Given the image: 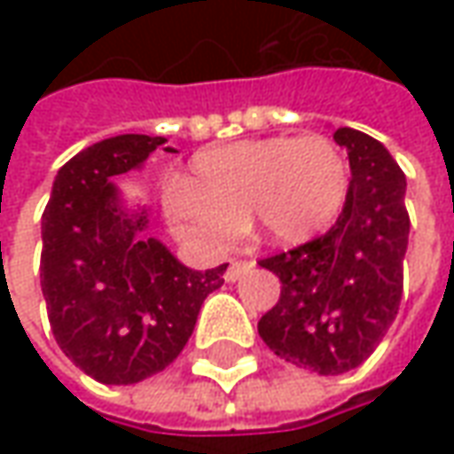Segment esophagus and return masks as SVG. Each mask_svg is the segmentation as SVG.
Wrapping results in <instances>:
<instances>
[{"label": "esophagus", "mask_w": 454, "mask_h": 454, "mask_svg": "<svg viewBox=\"0 0 454 454\" xmlns=\"http://www.w3.org/2000/svg\"><path fill=\"white\" fill-rule=\"evenodd\" d=\"M253 268H254V260H232V262L227 265L224 280H227V283H235V280H239L245 272L253 270Z\"/></svg>", "instance_id": "1"}]
</instances>
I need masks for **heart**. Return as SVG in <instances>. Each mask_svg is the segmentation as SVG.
I'll use <instances>...</instances> for the list:
<instances>
[{"label":"heart","instance_id":"heart-1","mask_svg":"<svg viewBox=\"0 0 454 454\" xmlns=\"http://www.w3.org/2000/svg\"><path fill=\"white\" fill-rule=\"evenodd\" d=\"M348 168L323 136H270L200 151L166 194L174 237L201 253L227 250L245 219L275 245H303L339 217Z\"/></svg>","mask_w":454,"mask_h":454}]
</instances>
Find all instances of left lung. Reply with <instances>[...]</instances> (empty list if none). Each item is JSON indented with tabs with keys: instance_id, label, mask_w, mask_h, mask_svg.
I'll list each match as a JSON object with an SVG mask.
<instances>
[{
	"instance_id": "1",
	"label": "left lung",
	"mask_w": 454,
	"mask_h": 454,
	"mask_svg": "<svg viewBox=\"0 0 454 454\" xmlns=\"http://www.w3.org/2000/svg\"><path fill=\"white\" fill-rule=\"evenodd\" d=\"M351 182L336 224L318 239L260 260L280 298L257 323L275 356L321 376L346 374L374 354L396 318L410 242L407 179L369 133L339 129Z\"/></svg>"
}]
</instances>
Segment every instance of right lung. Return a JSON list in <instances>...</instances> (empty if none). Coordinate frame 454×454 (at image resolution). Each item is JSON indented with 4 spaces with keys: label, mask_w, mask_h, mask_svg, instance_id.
<instances>
[{
    "label": "right lung",
    "mask_w": 454,
    "mask_h": 454,
    "mask_svg": "<svg viewBox=\"0 0 454 454\" xmlns=\"http://www.w3.org/2000/svg\"><path fill=\"white\" fill-rule=\"evenodd\" d=\"M164 136L123 133L62 166L43 215L47 318L62 354L100 384H136L182 354L227 265L192 270L146 235L149 209H129L114 176L144 166ZM168 153H176L164 146Z\"/></svg>",
    "instance_id": "1"
}]
</instances>
